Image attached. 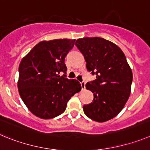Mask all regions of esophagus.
Masks as SVG:
<instances>
[{
	"instance_id": "obj_1",
	"label": "esophagus",
	"mask_w": 150,
	"mask_h": 150,
	"mask_svg": "<svg viewBox=\"0 0 150 150\" xmlns=\"http://www.w3.org/2000/svg\"><path fill=\"white\" fill-rule=\"evenodd\" d=\"M85 84H86V83H85V82L84 81H82V82H81V89H82V90H85Z\"/></svg>"
}]
</instances>
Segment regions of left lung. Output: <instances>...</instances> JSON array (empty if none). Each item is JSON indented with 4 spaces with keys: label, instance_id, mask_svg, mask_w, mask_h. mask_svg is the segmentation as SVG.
<instances>
[{
    "label": "left lung",
    "instance_id": "left-lung-1",
    "mask_svg": "<svg viewBox=\"0 0 150 150\" xmlns=\"http://www.w3.org/2000/svg\"><path fill=\"white\" fill-rule=\"evenodd\" d=\"M75 45L83 55L88 71L96 80L86 84L93 100L83 105L84 114L98 122L110 120L125 106L131 93L132 72L122 50L100 37L78 39Z\"/></svg>",
    "mask_w": 150,
    "mask_h": 150
}]
</instances>
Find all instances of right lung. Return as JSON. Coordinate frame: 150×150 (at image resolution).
I'll list each match as a JSON object with an SVG mask.
<instances>
[{"instance_id": "obj_1", "label": "right lung", "mask_w": 150, "mask_h": 150, "mask_svg": "<svg viewBox=\"0 0 150 150\" xmlns=\"http://www.w3.org/2000/svg\"><path fill=\"white\" fill-rule=\"evenodd\" d=\"M75 40L42 41L19 64L18 89L28 110L41 119H52L65 111L71 97L81 90L75 79H68L64 63Z\"/></svg>"}]
</instances>
